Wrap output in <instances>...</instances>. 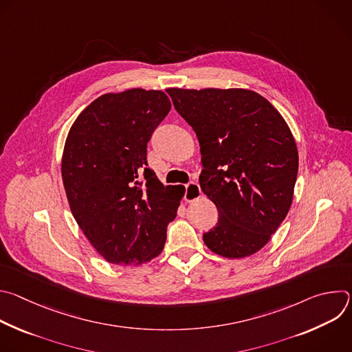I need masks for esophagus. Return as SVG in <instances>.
Segmentation results:
<instances>
[{
  "label": "esophagus",
  "mask_w": 352,
  "mask_h": 352,
  "mask_svg": "<svg viewBox=\"0 0 352 352\" xmlns=\"http://www.w3.org/2000/svg\"><path fill=\"white\" fill-rule=\"evenodd\" d=\"M200 196H202V190H200V186L199 184L196 182H189L186 186H185V202H193V200L199 199Z\"/></svg>",
  "instance_id": "1"
}]
</instances>
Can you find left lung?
<instances>
[{"label": "left lung", "instance_id": "left-lung-1", "mask_svg": "<svg viewBox=\"0 0 352 352\" xmlns=\"http://www.w3.org/2000/svg\"><path fill=\"white\" fill-rule=\"evenodd\" d=\"M195 131L204 170L199 184L219 221L204 241L212 252L256 254L285 219L298 174L294 136L273 104L248 89H167Z\"/></svg>", "mask_w": 352, "mask_h": 352}]
</instances>
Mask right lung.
<instances>
[{
  "mask_svg": "<svg viewBox=\"0 0 352 352\" xmlns=\"http://www.w3.org/2000/svg\"><path fill=\"white\" fill-rule=\"evenodd\" d=\"M170 109L162 90L106 93L67 136L61 174L71 212L110 263L136 266L159 256L177 216L184 192L146 168L147 142Z\"/></svg>",
  "mask_w": 352,
  "mask_h": 352,
  "instance_id": "1",
  "label": "right lung"
}]
</instances>
